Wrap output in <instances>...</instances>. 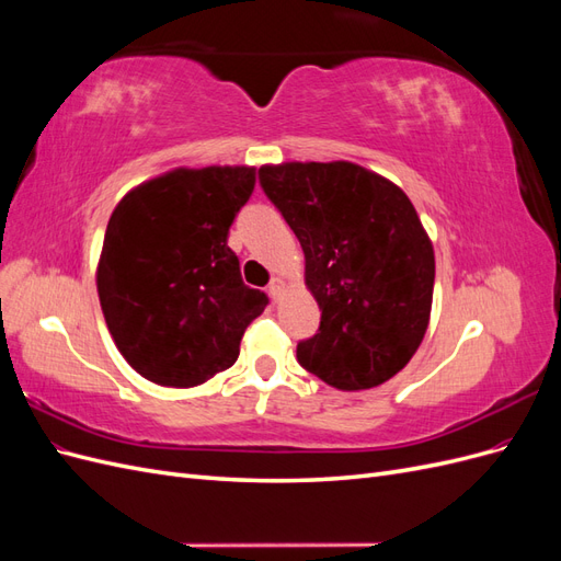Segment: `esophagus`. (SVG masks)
<instances>
[{"label": "esophagus", "mask_w": 561, "mask_h": 561, "mask_svg": "<svg viewBox=\"0 0 561 561\" xmlns=\"http://www.w3.org/2000/svg\"><path fill=\"white\" fill-rule=\"evenodd\" d=\"M283 290H285V280H283V278H271V283H268V295H271V299L278 301L280 295H283Z\"/></svg>", "instance_id": "obj_1"}]
</instances>
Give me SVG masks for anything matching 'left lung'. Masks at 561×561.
<instances>
[{
	"label": "left lung",
	"mask_w": 561,
	"mask_h": 561,
	"mask_svg": "<svg viewBox=\"0 0 561 561\" xmlns=\"http://www.w3.org/2000/svg\"><path fill=\"white\" fill-rule=\"evenodd\" d=\"M260 184L299 239L322 311L318 332L297 344L301 367L339 390L396 377L433 307L435 254L412 201L351 161L262 165Z\"/></svg>",
	"instance_id": "1"
}]
</instances>
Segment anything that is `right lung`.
Instances as JSON below:
<instances>
[{
  "instance_id": "1",
  "label": "right lung",
  "mask_w": 561,
  "mask_h": 561,
  "mask_svg": "<svg viewBox=\"0 0 561 561\" xmlns=\"http://www.w3.org/2000/svg\"><path fill=\"white\" fill-rule=\"evenodd\" d=\"M252 190V165L175 168L116 203L95 283L114 344L140 377L192 388L239 358L268 304L227 245Z\"/></svg>"
}]
</instances>
